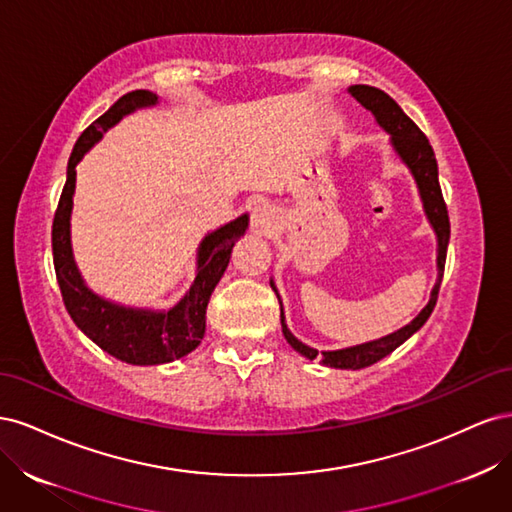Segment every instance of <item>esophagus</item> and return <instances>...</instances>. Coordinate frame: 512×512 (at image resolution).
<instances>
[{"label":"esophagus","instance_id":"esophagus-1","mask_svg":"<svg viewBox=\"0 0 512 512\" xmlns=\"http://www.w3.org/2000/svg\"><path fill=\"white\" fill-rule=\"evenodd\" d=\"M277 222H280V213H277V209L271 203L260 200V203L252 209V228L258 232V235H273Z\"/></svg>","mask_w":512,"mask_h":512}]
</instances>
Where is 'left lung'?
Instances as JSON below:
<instances>
[{"instance_id": "1", "label": "left lung", "mask_w": 512, "mask_h": 512, "mask_svg": "<svg viewBox=\"0 0 512 512\" xmlns=\"http://www.w3.org/2000/svg\"><path fill=\"white\" fill-rule=\"evenodd\" d=\"M348 91L367 108L371 115L376 117L380 128L391 134V145H393L395 153L401 158V162L410 168V173L416 181L418 194H421V200H423L425 215H427L433 232H436V237H438V280H436V286H433L429 303L421 309V314H418L410 324H406V327H401L399 331H395L391 335L374 339V342H365V344L342 348V350H327L320 354L316 348L305 346L290 333V329L286 327V316H284L280 294H277L273 280H271V288L275 290L277 301H280V307H282V314H280L282 333L286 337V342L294 350L303 354L309 361L320 359V363L327 367L363 369V367L378 363L380 359H384L386 354H391L395 348H399L408 337H412L418 329H421L427 322V318L431 316L433 307H436V301H438V290H440L442 275H444L446 247H448V239H451V222H448V211H446V203L442 198L440 181H438V162H436V156H433V149L427 141V136L418 130L416 123L404 111H401V106L389 94H384L382 89L369 87V85H352V87H348Z\"/></svg>"}]
</instances>
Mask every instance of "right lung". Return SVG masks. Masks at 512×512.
I'll list each match as a JSON object with an SVG mask.
<instances>
[{"mask_svg": "<svg viewBox=\"0 0 512 512\" xmlns=\"http://www.w3.org/2000/svg\"><path fill=\"white\" fill-rule=\"evenodd\" d=\"M153 104H158V96L151 94V91H130L81 134L68 160L66 185L53 220V265L70 318L91 342L115 356V359L130 365H162L177 361L198 348L200 339L205 337V314L211 292L222 280L232 247L245 235V228L250 224L247 213H243L237 220L209 232L200 241L194 282L190 290L185 292V297L166 312L117 305L98 297L96 292H91L85 286L79 267L74 262L70 241L76 164L100 141L108 128H113L115 123L134 113L136 108Z\"/></svg>", "mask_w": 512, "mask_h": 512, "instance_id": "add662e5", "label": "right lung"}]
</instances>
